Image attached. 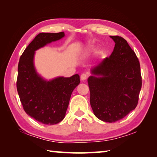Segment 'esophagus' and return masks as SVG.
<instances>
[{"mask_svg": "<svg viewBox=\"0 0 157 157\" xmlns=\"http://www.w3.org/2000/svg\"><path fill=\"white\" fill-rule=\"evenodd\" d=\"M87 78H88V75H87L86 73H82L81 76H80V78H81L82 81H84V80H85V79H86Z\"/></svg>", "mask_w": 157, "mask_h": 157, "instance_id": "34e87169", "label": "esophagus"}]
</instances>
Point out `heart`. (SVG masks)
I'll return each mask as SVG.
<instances>
[{"mask_svg": "<svg viewBox=\"0 0 157 157\" xmlns=\"http://www.w3.org/2000/svg\"><path fill=\"white\" fill-rule=\"evenodd\" d=\"M92 50H94V49H93V48H91V49H90V51H92Z\"/></svg>", "mask_w": 157, "mask_h": 157, "instance_id": "heart-1", "label": "heart"}]
</instances>
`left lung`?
I'll return each mask as SVG.
<instances>
[{"mask_svg":"<svg viewBox=\"0 0 157 157\" xmlns=\"http://www.w3.org/2000/svg\"><path fill=\"white\" fill-rule=\"evenodd\" d=\"M115 47L88 79L90 103L100 120L114 123L136 107L142 86L139 59L125 39L110 36Z\"/></svg>","mask_w":157,"mask_h":157,"instance_id":"obj_1","label":"left lung"}]
</instances>
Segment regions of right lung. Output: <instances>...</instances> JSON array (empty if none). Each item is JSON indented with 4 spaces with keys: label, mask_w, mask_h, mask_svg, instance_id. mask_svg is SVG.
I'll return each mask as SVG.
<instances>
[{
    "label": "right lung",
    "mask_w": 157,
    "mask_h": 157,
    "mask_svg": "<svg viewBox=\"0 0 157 157\" xmlns=\"http://www.w3.org/2000/svg\"><path fill=\"white\" fill-rule=\"evenodd\" d=\"M63 36V32L37 34L21 55L18 65L17 89L23 109L36 121L46 124H55L63 120L71 94L80 82L78 74L47 82L34 69V51Z\"/></svg>",
    "instance_id": "right-lung-1"
}]
</instances>
